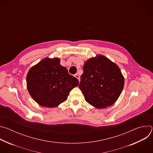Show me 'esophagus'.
Returning <instances> with one entry per match:
<instances>
[{"mask_svg": "<svg viewBox=\"0 0 153 153\" xmlns=\"http://www.w3.org/2000/svg\"><path fill=\"white\" fill-rule=\"evenodd\" d=\"M74 77H75L76 78H77V79L79 80V81H80V76H79L77 74H76L74 75Z\"/></svg>", "mask_w": 153, "mask_h": 153, "instance_id": "obj_1", "label": "esophagus"}]
</instances>
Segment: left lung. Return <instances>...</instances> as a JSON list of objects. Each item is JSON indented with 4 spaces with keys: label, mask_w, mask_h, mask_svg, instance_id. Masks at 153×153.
Masks as SVG:
<instances>
[{
    "label": "left lung",
    "mask_w": 153,
    "mask_h": 153,
    "mask_svg": "<svg viewBox=\"0 0 153 153\" xmlns=\"http://www.w3.org/2000/svg\"><path fill=\"white\" fill-rule=\"evenodd\" d=\"M79 88L85 100L97 108L113 105L120 95L124 77L117 65L102 55L87 60Z\"/></svg>",
    "instance_id": "1"
}]
</instances>
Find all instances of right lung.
<instances>
[{
    "label": "right lung",
    "mask_w": 153,
    "mask_h": 153,
    "mask_svg": "<svg viewBox=\"0 0 153 153\" xmlns=\"http://www.w3.org/2000/svg\"><path fill=\"white\" fill-rule=\"evenodd\" d=\"M27 84L37 103L53 108L67 99L70 91L79 85V80L62 66L59 58H45L29 70Z\"/></svg>",
    "instance_id": "right-lung-1"
}]
</instances>
